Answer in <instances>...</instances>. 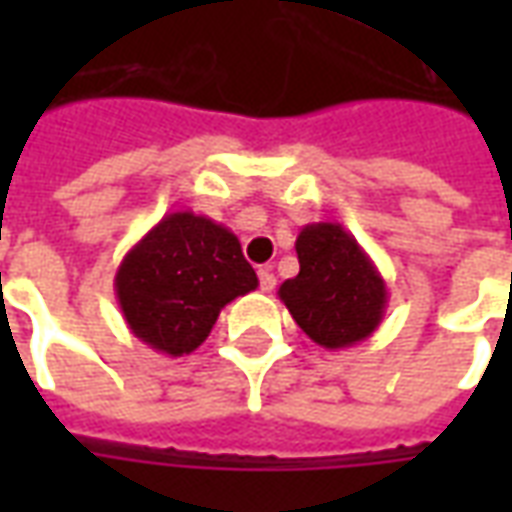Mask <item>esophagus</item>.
<instances>
[{
	"mask_svg": "<svg viewBox=\"0 0 512 512\" xmlns=\"http://www.w3.org/2000/svg\"><path fill=\"white\" fill-rule=\"evenodd\" d=\"M257 277H260V290H263V293H271V290L277 288V277L271 274V268H260Z\"/></svg>",
	"mask_w": 512,
	"mask_h": 512,
	"instance_id": "1",
	"label": "esophagus"
}]
</instances>
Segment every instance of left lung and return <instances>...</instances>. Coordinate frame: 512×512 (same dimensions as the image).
Masks as SVG:
<instances>
[{
    "label": "left lung",
    "instance_id": "obj_1",
    "mask_svg": "<svg viewBox=\"0 0 512 512\" xmlns=\"http://www.w3.org/2000/svg\"><path fill=\"white\" fill-rule=\"evenodd\" d=\"M299 274L279 285V299L312 343L340 351L376 332L386 312V282L354 235L337 222L301 227Z\"/></svg>",
    "mask_w": 512,
    "mask_h": 512
}]
</instances>
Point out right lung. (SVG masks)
I'll use <instances>...</instances> for the list:
<instances>
[{"label":"right lung","mask_w":512,"mask_h":512,"mask_svg":"<svg viewBox=\"0 0 512 512\" xmlns=\"http://www.w3.org/2000/svg\"><path fill=\"white\" fill-rule=\"evenodd\" d=\"M257 288L233 230L194 211L167 213L123 257L115 296L128 329L158 354L200 348L219 312Z\"/></svg>","instance_id":"right-lung-1"}]
</instances>
